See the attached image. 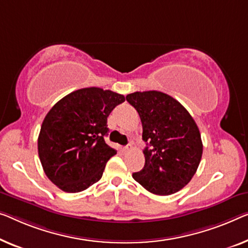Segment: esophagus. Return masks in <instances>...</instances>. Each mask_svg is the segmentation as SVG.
<instances>
[{"label": "esophagus", "instance_id": "1", "mask_svg": "<svg viewBox=\"0 0 248 248\" xmlns=\"http://www.w3.org/2000/svg\"><path fill=\"white\" fill-rule=\"evenodd\" d=\"M131 150H132V146H131V145H128V146L124 147V153H129V151H131Z\"/></svg>", "mask_w": 248, "mask_h": 248}]
</instances>
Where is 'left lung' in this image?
Masks as SVG:
<instances>
[{"mask_svg": "<svg viewBox=\"0 0 248 248\" xmlns=\"http://www.w3.org/2000/svg\"><path fill=\"white\" fill-rule=\"evenodd\" d=\"M127 101L142 124L145 166L132 173L150 193L168 196L190 182L202 155L201 132L182 103L160 91L134 92Z\"/></svg>", "mask_w": 248, "mask_h": 248, "instance_id": "left-lung-1", "label": "left lung"}]
</instances>
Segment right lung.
Here are the masks:
<instances>
[{"mask_svg": "<svg viewBox=\"0 0 248 248\" xmlns=\"http://www.w3.org/2000/svg\"><path fill=\"white\" fill-rule=\"evenodd\" d=\"M124 101L123 94L83 88L58 101L44 118L38 138L43 170L66 193H79L100 180L106 164L117 154L105 136L107 118Z\"/></svg>", "mask_w": 248, "mask_h": 248, "instance_id": "obj_1", "label": "right lung"}]
</instances>
